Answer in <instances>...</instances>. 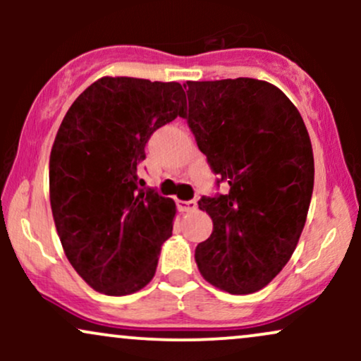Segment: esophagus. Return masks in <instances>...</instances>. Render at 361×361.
I'll list each match as a JSON object with an SVG mask.
<instances>
[{"label": "esophagus", "instance_id": "1", "mask_svg": "<svg viewBox=\"0 0 361 361\" xmlns=\"http://www.w3.org/2000/svg\"><path fill=\"white\" fill-rule=\"evenodd\" d=\"M178 209L181 212H193L197 209V200H178Z\"/></svg>", "mask_w": 361, "mask_h": 361}]
</instances>
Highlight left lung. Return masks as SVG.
Returning <instances> with one entry per match:
<instances>
[{"mask_svg": "<svg viewBox=\"0 0 361 361\" xmlns=\"http://www.w3.org/2000/svg\"><path fill=\"white\" fill-rule=\"evenodd\" d=\"M197 146L229 186L202 197L214 222L195 250L202 276L217 288L246 295L267 287L288 263L307 219L314 154L299 110L285 93L252 78L186 81Z\"/></svg>", "mask_w": 361, "mask_h": 361, "instance_id": "8db88e82", "label": "left lung"}]
</instances>
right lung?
<instances>
[{"label":"right lung","mask_w":361,"mask_h":361,"mask_svg":"<svg viewBox=\"0 0 361 361\" xmlns=\"http://www.w3.org/2000/svg\"><path fill=\"white\" fill-rule=\"evenodd\" d=\"M180 82L100 78L74 100L49 161L51 209L74 270L105 295L152 280L176 205L142 190L137 168L152 132L183 117Z\"/></svg>","instance_id":"add662e5"}]
</instances>
